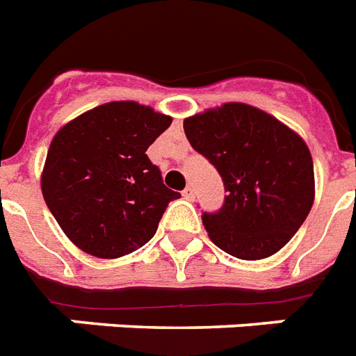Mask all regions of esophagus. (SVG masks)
Returning a JSON list of instances; mask_svg holds the SVG:
<instances>
[{
  "label": "esophagus",
  "mask_w": 356,
  "mask_h": 356,
  "mask_svg": "<svg viewBox=\"0 0 356 356\" xmlns=\"http://www.w3.org/2000/svg\"><path fill=\"white\" fill-rule=\"evenodd\" d=\"M183 197H184V200H188V201L195 200V188L192 186V184H188V186L183 190Z\"/></svg>",
  "instance_id": "1"
}]
</instances>
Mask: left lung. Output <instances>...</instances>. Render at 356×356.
Listing matches in <instances>:
<instances>
[{
	"label": "left lung",
	"mask_w": 356,
	"mask_h": 356,
	"mask_svg": "<svg viewBox=\"0 0 356 356\" xmlns=\"http://www.w3.org/2000/svg\"><path fill=\"white\" fill-rule=\"evenodd\" d=\"M183 127L227 192L220 211L201 216L212 242L242 260L284 248L314 203V164L305 140L245 103L209 108Z\"/></svg>",
	"instance_id": "8db88e82"
}]
</instances>
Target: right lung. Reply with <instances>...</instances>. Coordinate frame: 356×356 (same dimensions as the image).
Returning a JSON list of instances; mask_svg holds the SVG:
<instances>
[{
	"mask_svg": "<svg viewBox=\"0 0 356 356\" xmlns=\"http://www.w3.org/2000/svg\"><path fill=\"white\" fill-rule=\"evenodd\" d=\"M172 123L136 102H111L68 122L51 140L40 186L64 234L99 259L147 243L170 201L145 151Z\"/></svg>",
	"mask_w": 356,
	"mask_h": 356,
	"instance_id": "add662e5",
	"label": "right lung"
}]
</instances>
